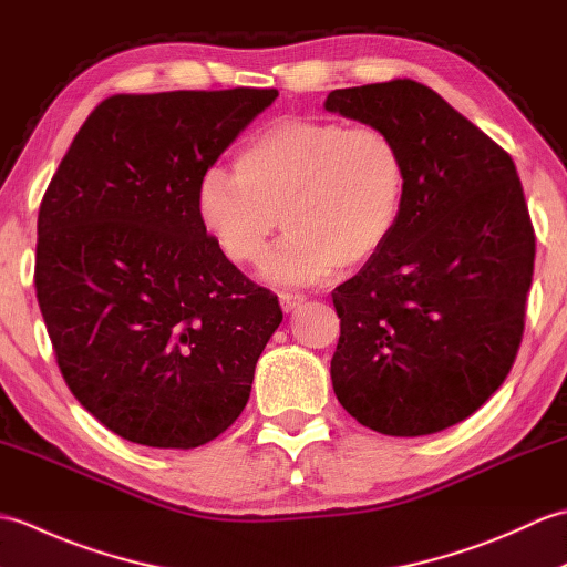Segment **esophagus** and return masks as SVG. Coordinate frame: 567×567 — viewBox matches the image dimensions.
I'll return each instance as SVG.
<instances>
[{"instance_id":"34e87169","label":"esophagus","mask_w":567,"mask_h":567,"mask_svg":"<svg viewBox=\"0 0 567 567\" xmlns=\"http://www.w3.org/2000/svg\"><path fill=\"white\" fill-rule=\"evenodd\" d=\"M305 302H307L305 295H299V292H280V307L285 311H292L297 307H302Z\"/></svg>"}]
</instances>
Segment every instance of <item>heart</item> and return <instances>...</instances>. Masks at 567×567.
<instances>
[{"label": "heart", "mask_w": 567, "mask_h": 567, "mask_svg": "<svg viewBox=\"0 0 567 567\" xmlns=\"http://www.w3.org/2000/svg\"><path fill=\"white\" fill-rule=\"evenodd\" d=\"M234 167L202 173L199 219L236 265H256L282 224L262 265L272 282L311 285L368 262L402 209L404 155L372 124L277 118L244 143Z\"/></svg>", "instance_id": "b5f03b06"}]
</instances>
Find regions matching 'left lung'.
Returning <instances> with one entry per match:
<instances>
[{"mask_svg":"<svg viewBox=\"0 0 567 567\" xmlns=\"http://www.w3.org/2000/svg\"><path fill=\"white\" fill-rule=\"evenodd\" d=\"M327 110L404 155L390 238L331 292L333 392L360 424L424 436L477 412L522 346L536 236L512 155L414 80L333 90Z\"/></svg>","mask_w":567,"mask_h":567,"instance_id":"1","label":"left lung"}]
</instances>
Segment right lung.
Returning <instances> with one entry per match:
<instances>
[{"label":"right lung","instance_id":"right-lung-1","mask_svg":"<svg viewBox=\"0 0 567 567\" xmlns=\"http://www.w3.org/2000/svg\"><path fill=\"white\" fill-rule=\"evenodd\" d=\"M275 97L256 87L114 94L45 189L33 282L58 368L126 441L197 449L248 402L282 309L214 244L197 185Z\"/></svg>","mask_w":567,"mask_h":567}]
</instances>
